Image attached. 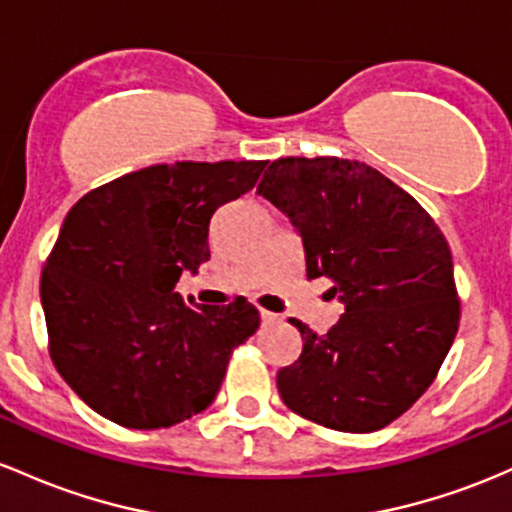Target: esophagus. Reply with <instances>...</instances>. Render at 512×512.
<instances>
[{"mask_svg":"<svg viewBox=\"0 0 512 512\" xmlns=\"http://www.w3.org/2000/svg\"><path fill=\"white\" fill-rule=\"evenodd\" d=\"M261 319H263V324H278L280 314H273V312H268V309H261Z\"/></svg>","mask_w":512,"mask_h":512,"instance_id":"34e87169","label":"esophagus"}]
</instances>
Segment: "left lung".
Wrapping results in <instances>:
<instances>
[{
	"label": "left lung",
	"mask_w": 512,
	"mask_h": 512,
	"mask_svg": "<svg viewBox=\"0 0 512 512\" xmlns=\"http://www.w3.org/2000/svg\"><path fill=\"white\" fill-rule=\"evenodd\" d=\"M258 193L300 232L307 278H329L346 307L324 336L290 319L302 353L278 370L285 406L343 433L389 426L433 384L457 336L445 234L413 195L358 159H275Z\"/></svg>",
	"instance_id": "obj_1"
}]
</instances>
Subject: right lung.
<instances>
[{
	"label": "right lung",
	"mask_w": 512,
	"mask_h": 512,
	"mask_svg": "<svg viewBox=\"0 0 512 512\" xmlns=\"http://www.w3.org/2000/svg\"><path fill=\"white\" fill-rule=\"evenodd\" d=\"M266 162L154 164L67 212L40 273L48 353L72 392L118 426L169 428L205 411L261 317L246 297L186 304L174 285L210 258V220Z\"/></svg>",
	"instance_id": "obj_1"
}]
</instances>
